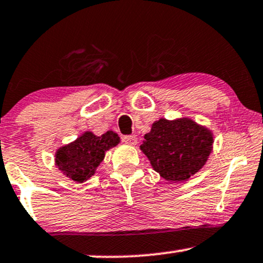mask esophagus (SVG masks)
Instances as JSON below:
<instances>
[{
  "instance_id": "obj_1",
  "label": "esophagus",
  "mask_w": 263,
  "mask_h": 263,
  "mask_svg": "<svg viewBox=\"0 0 263 263\" xmlns=\"http://www.w3.org/2000/svg\"><path fill=\"white\" fill-rule=\"evenodd\" d=\"M122 141H124L126 144L135 145L136 143H137V138H136L135 136H124V137H122Z\"/></svg>"
}]
</instances>
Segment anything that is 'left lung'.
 Masks as SVG:
<instances>
[{"label": "left lung", "mask_w": 263, "mask_h": 263, "mask_svg": "<svg viewBox=\"0 0 263 263\" xmlns=\"http://www.w3.org/2000/svg\"><path fill=\"white\" fill-rule=\"evenodd\" d=\"M212 148L209 129L189 119H160L144 136L142 152L153 168L171 182L187 181L205 165Z\"/></svg>", "instance_id": "obj_1"}]
</instances>
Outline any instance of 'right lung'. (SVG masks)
<instances>
[{"label":"right lung","mask_w":263,"mask_h":263,"mask_svg":"<svg viewBox=\"0 0 263 263\" xmlns=\"http://www.w3.org/2000/svg\"><path fill=\"white\" fill-rule=\"evenodd\" d=\"M119 143V136L112 131L95 136L85 132L70 144L59 148L55 154V165L59 170L75 182H84L95 174L109 148Z\"/></svg>","instance_id":"right-lung-1"}]
</instances>
